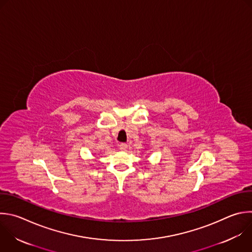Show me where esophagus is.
<instances>
[{
  "label": "esophagus",
  "instance_id": "obj_1",
  "mask_svg": "<svg viewBox=\"0 0 252 252\" xmlns=\"http://www.w3.org/2000/svg\"><path fill=\"white\" fill-rule=\"evenodd\" d=\"M127 147H128V145L126 143H121L120 144V149L123 150V151H126L127 149Z\"/></svg>",
  "mask_w": 252,
  "mask_h": 252
}]
</instances>
